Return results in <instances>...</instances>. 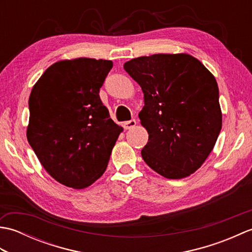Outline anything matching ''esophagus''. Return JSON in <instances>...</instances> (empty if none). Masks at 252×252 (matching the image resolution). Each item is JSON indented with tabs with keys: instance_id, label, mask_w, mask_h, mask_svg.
Masks as SVG:
<instances>
[{
	"instance_id": "obj_1",
	"label": "esophagus",
	"mask_w": 252,
	"mask_h": 252,
	"mask_svg": "<svg viewBox=\"0 0 252 252\" xmlns=\"http://www.w3.org/2000/svg\"><path fill=\"white\" fill-rule=\"evenodd\" d=\"M136 126V121L134 119H131L129 121H126L123 122V127H125L126 130H129L132 129V127H134Z\"/></svg>"
}]
</instances>
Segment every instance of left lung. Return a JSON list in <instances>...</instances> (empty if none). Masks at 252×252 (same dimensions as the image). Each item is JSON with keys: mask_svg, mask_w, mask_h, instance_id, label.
Returning <instances> with one entry per match:
<instances>
[{"mask_svg": "<svg viewBox=\"0 0 252 252\" xmlns=\"http://www.w3.org/2000/svg\"><path fill=\"white\" fill-rule=\"evenodd\" d=\"M125 70L144 93L138 114L148 132L142 157L168 179H182L201 167L222 129L216 78L187 54L133 58Z\"/></svg>", "mask_w": 252, "mask_h": 252, "instance_id": "left-lung-1", "label": "left lung"}]
</instances>
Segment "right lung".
Returning a JSON list of instances; mask_svg holds the SVG:
<instances>
[{
  "instance_id": "add662e5",
  "label": "right lung",
  "mask_w": 252,
  "mask_h": 252,
  "mask_svg": "<svg viewBox=\"0 0 252 252\" xmlns=\"http://www.w3.org/2000/svg\"><path fill=\"white\" fill-rule=\"evenodd\" d=\"M111 68L95 58L57 62L31 91L27 138L52 178L72 189L105 172L122 131L99 97Z\"/></svg>"
}]
</instances>
